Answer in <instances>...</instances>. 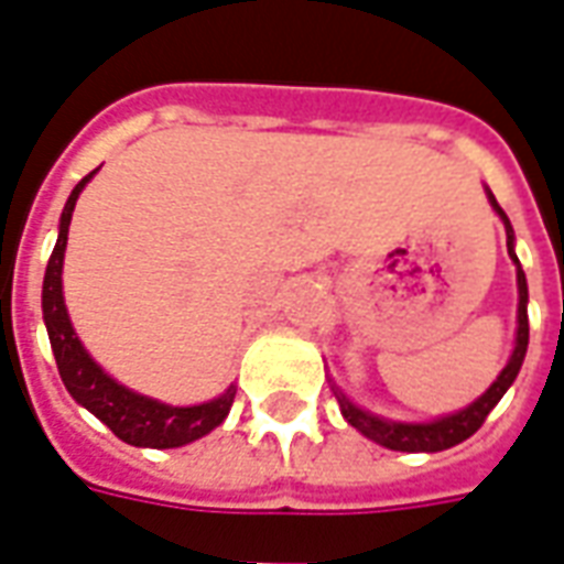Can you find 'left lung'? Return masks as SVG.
Masks as SVG:
<instances>
[{
	"mask_svg": "<svg viewBox=\"0 0 564 564\" xmlns=\"http://www.w3.org/2000/svg\"><path fill=\"white\" fill-rule=\"evenodd\" d=\"M490 197L492 209L499 213V219L505 221V234H508V254L513 258V264H517V291H520V303H517V343H513V355L508 360V367L501 369L499 378L492 381L490 390L478 397V400L471 402L468 409L456 414H447V417H438L433 423H400V421H384V417H378L372 412H364V409H357L355 402L345 397L343 390H336V400H339V409H343V417L351 426H355L357 433H364L367 438H372L376 445L390 447V451H405V454H435V451H447V447L459 445V442H466L468 435H475L480 430V423L487 421V414L496 409V402L505 397V390L511 388L513 378L523 367V357L525 348H529V312H525V303H529V288H525V273L520 261H517V254H513V228L508 216H505V209L496 204V197L492 192H487Z\"/></svg>",
	"mask_w": 564,
	"mask_h": 564,
	"instance_id": "8db88e82",
	"label": "left lung"
}]
</instances>
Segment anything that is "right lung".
<instances>
[{"label":"right lung","instance_id":"obj_1","mask_svg":"<svg viewBox=\"0 0 564 564\" xmlns=\"http://www.w3.org/2000/svg\"><path fill=\"white\" fill-rule=\"evenodd\" d=\"M96 176L86 174L74 192L68 195V204L59 219V240L53 246L51 261H47V273H44V291H41V310H44V324H47V336H51L53 357L63 376V384L68 388L74 400L84 405L86 412H93L98 421L110 426V433L122 438L126 445L134 447H180L195 442L209 430H216L228 412H231L237 388H228L221 397L200 405H164L159 400L141 397L134 390L122 388L119 381L98 367L93 357L86 355V348L77 339L72 322H68V310H65L63 297V258L65 242H68V225H72L74 204L84 186Z\"/></svg>","mask_w":564,"mask_h":564}]
</instances>
